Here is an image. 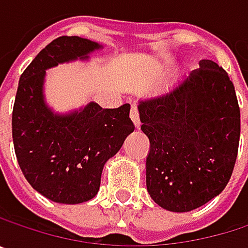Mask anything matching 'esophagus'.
<instances>
[{
    "mask_svg": "<svg viewBox=\"0 0 248 248\" xmlns=\"http://www.w3.org/2000/svg\"><path fill=\"white\" fill-rule=\"evenodd\" d=\"M130 119H132V122L135 124L136 127H139V126H140L139 112H138V106H136V105H132V109H130Z\"/></svg>",
    "mask_w": 248,
    "mask_h": 248,
    "instance_id": "34e87169",
    "label": "esophagus"
}]
</instances>
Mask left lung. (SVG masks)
<instances>
[{
    "instance_id": "1",
    "label": "left lung",
    "mask_w": 248,
    "mask_h": 248,
    "mask_svg": "<svg viewBox=\"0 0 248 248\" xmlns=\"http://www.w3.org/2000/svg\"><path fill=\"white\" fill-rule=\"evenodd\" d=\"M138 109L151 142V198L168 211L186 213L217 197L231 178L240 142V108L223 67L201 60L182 84L140 100Z\"/></svg>"
}]
</instances>
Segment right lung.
Masks as SVG:
<instances>
[{"label": "right lung", "mask_w": 248, "mask_h": 248, "mask_svg": "<svg viewBox=\"0 0 248 248\" xmlns=\"http://www.w3.org/2000/svg\"><path fill=\"white\" fill-rule=\"evenodd\" d=\"M100 44L63 35L46 46L20 77L13 109V140L18 165L30 185L62 204L92 200L105 164L133 132L130 105L102 109L90 102L67 115L54 113L43 94L46 70L60 63L86 60Z\"/></svg>", "instance_id": "right-lung-1"}]
</instances>
